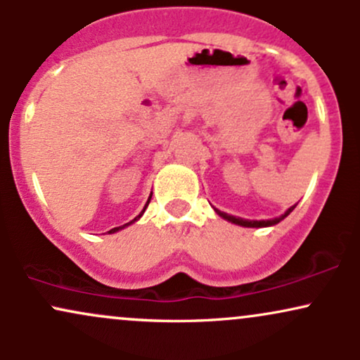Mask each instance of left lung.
I'll use <instances>...</instances> for the list:
<instances>
[{
  "instance_id": "1",
  "label": "left lung",
  "mask_w": 360,
  "mask_h": 360,
  "mask_svg": "<svg viewBox=\"0 0 360 360\" xmlns=\"http://www.w3.org/2000/svg\"><path fill=\"white\" fill-rule=\"evenodd\" d=\"M295 206H296V205H295ZM295 206H291V208H288V210H286V213L281 214L279 218H272V220H243V218L232 217V214L223 213V212H220V210H217V208H214V212H217L218 214H220L221 218H225V220H229V221L235 223V225L249 226V229H262V226H272V225H276V223H279L281 220H284V218H286L288 214L291 213L292 210H295Z\"/></svg>"
}]
</instances>
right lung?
<instances>
[{
	"mask_svg": "<svg viewBox=\"0 0 360 360\" xmlns=\"http://www.w3.org/2000/svg\"><path fill=\"white\" fill-rule=\"evenodd\" d=\"M150 198H152V194H150V196H148V201H147L146 208H147V206H148V203H150ZM146 208H143V210H142V213H140V214H139V217H135V218H134V220H131V221H128V223H125V225H122V226H115V229H111L108 233H115V232H118V230L125 229V226H128V225H131V223H134V221H137V220H139V218H140V217H142V214H143V212H146Z\"/></svg>",
	"mask_w": 360,
	"mask_h": 360,
	"instance_id": "add662e5",
	"label": "right lung"
}]
</instances>
